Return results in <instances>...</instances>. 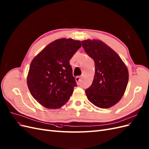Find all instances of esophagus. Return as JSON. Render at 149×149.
<instances>
[{"label":"esophagus","instance_id":"1","mask_svg":"<svg viewBox=\"0 0 149 149\" xmlns=\"http://www.w3.org/2000/svg\"><path fill=\"white\" fill-rule=\"evenodd\" d=\"M75 80H76V83H77L78 84V83H79V81H80V77H79V76H76V77L75 78Z\"/></svg>","mask_w":149,"mask_h":149}]
</instances>
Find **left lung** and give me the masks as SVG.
I'll return each instance as SVG.
<instances>
[{
	"mask_svg": "<svg viewBox=\"0 0 149 149\" xmlns=\"http://www.w3.org/2000/svg\"><path fill=\"white\" fill-rule=\"evenodd\" d=\"M81 42L95 66L93 83L85 90L87 98L99 108L113 107L126 90L129 76L127 67L119 55L100 40L86 39Z\"/></svg>",
	"mask_w": 149,
	"mask_h": 149,
	"instance_id": "left-lung-1",
	"label": "left lung"
}]
</instances>
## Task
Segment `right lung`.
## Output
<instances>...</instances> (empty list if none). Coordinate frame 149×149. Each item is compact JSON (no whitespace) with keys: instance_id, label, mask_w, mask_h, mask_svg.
Instances as JSON below:
<instances>
[{"instance_id":"add662e5","label":"right lung","mask_w":149,"mask_h":149,"mask_svg":"<svg viewBox=\"0 0 149 149\" xmlns=\"http://www.w3.org/2000/svg\"><path fill=\"white\" fill-rule=\"evenodd\" d=\"M81 41L61 38L47 45L29 66L27 84L32 96L48 109H58L69 100L76 86L70 61Z\"/></svg>"}]
</instances>
